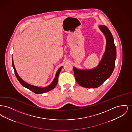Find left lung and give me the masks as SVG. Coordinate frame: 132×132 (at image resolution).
Returning <instances> with one entry per match:
<instances>
[{
    "instance_id": "obj_1",
    "label": "left lung",
    "mask_w": 132,
    "mask_h": 132,
    "mask_svg": "<svg viewBox=\"0 0 132 132\" xmlns=\"http://www.w3.org/2000/svg\"><path fill=\"white\" fill-rule=\"evenodd\" d=\"M99 28L106 41L105 51L99 64L96 68L90 70L73 67L76 81L82 87L98 88L110 77L115 67L116 49L112 34L105 25H100Z\"/></svg>"
}]
</instances>
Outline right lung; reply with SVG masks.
I'll return each instance as SVG.
<instances>
[{"label":"right lung","instance_id":"obj_1","mask_svg":"<svg viewBox=\"0 0 132 132\" xmlns=\"http://www.w3.org/2000/svg\"><path fill=\"white\" fill-rule=\"evenodd\" d=\"M12 66L14 70L15 76H16L17 79H18V80L19 81V82L21 83V84L23 87L29 89L30 90H31L32 92H34V93H35V94H43V93H44L48 92L50 91L51 90H52V89H53L54 88L56 87V86L57 84V82H58V76H59V74H60V72L61 69H62V67H63V66H61L59 69L58 70V71H57L56 75H55V78L54 79L53 82H51V84H50L49 86L46 87L40 88V87H37V86H33V85H31L30 84H29L26 82L24 81H23L19 77V76L18 75L17 71L16 70L15 66H14V63H13V58Z\"/></svg>","mask_w":132,"mask_h":132}]
</instances>
